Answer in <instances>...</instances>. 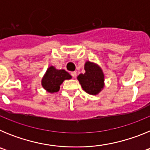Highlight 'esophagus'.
<instances>
[{
	"mask_svg": "<svg viewBox=\"0 0 150 150\" xmlns=\"http://www.w3.org/2000/svg\"><path fill=\"white\" fill-rule=\"evenodd\" d=\"M71 76H72L74 78H76V72H75V71H74V72L71 73Z\"/></svg>",
	"mask_w": 150,
	"mask_h": 150,
	"instance_id": "obj_1",
	"label": "esophagus"
}]
</instances>
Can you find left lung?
<instances>
[{
	"mask_svg": "<svg viewBox=\"0 0 150 150\" xmlns=\"http://www.w3.org/2000/svg\"><path fill=\"white\" fill-rule=\"evenodd\" d=\"M84 70V74H80L77 76L82 88L89 95H98L105 85L103 70L98 64L89 61L85 63Z\"/></svg>",
	"mask_w": 150,
	"mask_h": 150,
	"instance_id": "obj_1",
	"label": "left lung"
}]
</instances>
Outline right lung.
I'll use <instances>...</instances> for the list:
<instances>
[{
  "instance_id": "add662e5",
  "label": "right lung",
  "mask_w": 150,
  "mask_h": 150,
  "mask_svg": "<svg viewBox=\"0 0 150 150\" xmlns=\"http://www.w3.org/2000/svg\"><path fill=\"white\" fill-rule=\"evenodd\" d=\"M71 75L64 70H59L54 66L47 68L41 79V85L47 92L55 93L60 89V86L65 79H71Z\"/></svg>"
}]
</instances>
